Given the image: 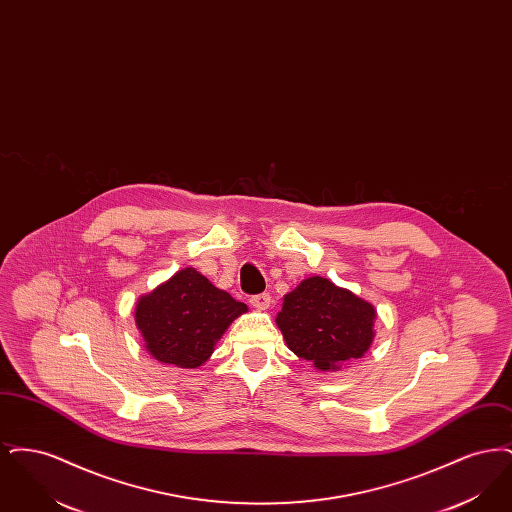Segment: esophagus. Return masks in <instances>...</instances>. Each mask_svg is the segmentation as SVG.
I'll list each match as a JSON object with an SVG mask.
<instances>
[{"label": "esophagus", "instance_id": "obj_1", "mask_svg": "<svg viewBox=\"0 0 512 512\" xmlns=\"http://www.w3.org/2000/svg\"><path fill=\"white\" fill-rule=\"evenodd\" d=\"M249 303H251L255 309L265 311V309L270 307V295H268V293H257V295H251Z\"/></svg>", "mask_w": 512, "mask_h": 512}]
</instances>
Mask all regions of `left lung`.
<instances>
[{
    "instance_id": "left-lung-1",
    "label": "left lung",
    "mask_w": 512,
    "mask_h": 512,
    "mask_svg": "<svg viewBox=\"0 0 512 512\" xmlns=\"http://www.w3.org/2000/svg\"><path fill=\"white\" fill-rule=\"evenodd\" d=\"M370 303L313 276L284 297L276 324L293 353L320 370L361 359L374 338Z\"/></svg>"
}]
</instances>
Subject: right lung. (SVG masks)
I'll return each mask as SVG.
<instances>
[{"label": "right lung", "instance_id": "1", "mask_svg": "<svg viewBox=\"0 0 512 512\" xmlns=\"http://www.w3.org/2000/svg\"><path fill=\"white\" fill-rule=\"evenodd\" d=\"M245 311V303L194 268H184L138 301L136 324L157 361L195 368L211 357L224 330Z\"/></svg>", "mask_w": 512, "mask_h": 512}]
</instances>
